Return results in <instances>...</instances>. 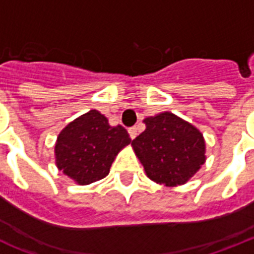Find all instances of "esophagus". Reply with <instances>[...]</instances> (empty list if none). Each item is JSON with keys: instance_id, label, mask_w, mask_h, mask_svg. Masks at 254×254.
<instances>
[{"instance_id": "1", "label": "esophagus", "mask_w": 254, "mask_h": 254, "mask_svg": "<svg viewBox=\"0 0 254 254\" xmlns=\"http://www.w3.org/2000/svg\"><path fill=\"white\" fill-rule=\"evenodd\" d=\"M129 135L131 139H135V136L138 135V130H136L135 127H132L129 129Z\"/></svg>"}]
</instances>
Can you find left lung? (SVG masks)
Segmentation results:
<instances>
[{"instance_id": "1", "label": "left lung", "mask_w": 254, "mask_h": 254, "mask_svg": "<svg viewBox=\"0 0 254 254\" xmlns=\"http://www.w3.org/2000/svg\"><path fill=\"white\" fill-rule=\"evenodd\" d=\"M143 123L145 130L131 147L147 177L167 187L186 184L206 161L202 132L170 111L145 118Z\"/></svg>"}]
</instances>
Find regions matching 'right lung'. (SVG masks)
Returning <instances> with one entry per match:
<instances>
[{
    "label": "right lung",
    "mask_w": 254,
    "mask_h": 254,
    "mask_svg": "<svg viewBox=\"0 0 254 254\" xmlns=\"http://www.w3.org/2000/svg\"><path fill=\"white\" fill-rule=\"evenodd\" d=\"M131 139L122 127H111L99 110H90L59 132L54 147L56 166L77 185L100 181L110 172L116 155Z\"/></svg>",
    "instance_id": "add662e5"
}]
</instances>
